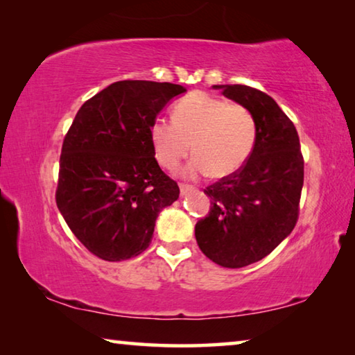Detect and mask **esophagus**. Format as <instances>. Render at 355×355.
Here are the masks:
<instances>
[{
  "instance_id": "esophagus-1",
  "label": "esophagus",
  "mask_w": 355,
  "mask_h": 355,
  "mask_svg": "<svg viewBox=\"0 0 355 355\" xmlns=\"http://www.w3.org/2000/svg\"><path fill=\"white\" fill-rule=\"evenodd\" d=\"M192 191H194V188H192V186H189V184H180V194H182V196L189 194V192H192Z\"/></svg>"
}]
</instances>
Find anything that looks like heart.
<instances>
[{"instance_id": "1", "label": "heart", "mask_w": 355, "mask_h": 355, "mask_svg": "<svg viewBox=\"0 0 355 355\" xmlns=\"http://www.w3.org/2000/svg\"><path fill=\"white\" fill-rule=\"evenodd\" d=\"M150 139L164 169L175 172L192 144L196 156L186 167V175L197 178L211 173L224 178L236 173L249 159L257 141V123L245 106L196 92L173 106V120H155Z\"/></svg>"}]
</instances>
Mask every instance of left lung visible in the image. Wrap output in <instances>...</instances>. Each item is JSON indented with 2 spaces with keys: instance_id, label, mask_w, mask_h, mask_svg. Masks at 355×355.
<instances>
[{
  "instance_id": "obj_1",
  "label": "left lung",
  "mask_w": 355,
  "mask_h": 355,
  "mask_svg": "<svg viewBox=\"0 0 355 355\" xmlns=\"http://www.w3.org/2000/svg\"><path fill=\"white\" fill-rule=\"evenodd\" d=\"M227 98L255 117L257 141L236 173L208 186L211 199L196 224V239L209 260L244 268L271 254L293 232L304 184V158L296 127L274 98L243 84H222Z\"/></svg>"
}]
</instances>
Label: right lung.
<instances>
[{
  "instance_id": "right-lung-1",
  "label": "right lung",
  "mask_w": 355,
  "mask_h": 355,
  "mask_svg": "<svg viewBox=\"0 0 355 355\" xmlns=\"http://www.w3.org/2000/svg\"><path fill=\"white\" fill-rule=\"evenodd\" d=\"M183 92L172 83H112L80 107L64 137L56 205L73 235L101 260L142 254L159 211L178 199V184L155 159L150 128Z\"/></svg>"
}]
</instances>
